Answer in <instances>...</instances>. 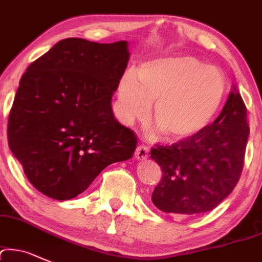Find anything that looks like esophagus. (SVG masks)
<instances>
[{
	"instance_id": "esophagus-1",
	"label": "esophagus",
	"mask_w": 262,
	"mask_h": 262,
	"mask_svg": "<svg viewBox=\"0 0 262 262\" xmlns=\"http://www.w3.org/2000/svg\"><path fill=\"white\" fill-rule=\"evenodd\" d=\"M148 156V148L146 147V146H139V147L136 148V151H135V157H136L137 160H145L146 157Z\"/></svg>"
}]
</instances>
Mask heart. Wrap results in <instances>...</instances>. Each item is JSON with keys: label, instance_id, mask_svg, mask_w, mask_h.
I'll list each match as a JSON object with an SVG mask.
<instances>
[{"label": "heart", "instance_id": "1", "mask_svg": "<svg viewBox=\"0 0 262 262\" xmlns=\"http://www.w3.org/2000/svg\"><path fill=\"white\" fill-rule=\"evenodd\" d=\"M226 97V80L219 69L192 56H165L146 61L137 74L121 76L116 89V116L131 126L145 120L154 103L157 132L168 140L187 141L212 123Z\"/></svg>", "mask_w": 262, "mask_h": 262}]
</instances>
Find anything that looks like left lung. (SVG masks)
<instances>
[{
	"mask_svg": "<svg viewBox=\"0 0 262 262\" xmlns=\"http://www.w3.org/2000/svg\"><path fill=\"white\" fill-rule=\"evenodd\" d=\"M249 134L243 98L231 91L220 116L199 136L152 148L151 159L162 170L151 198L155 206L180 216L215 209L240 179Z\"/></svg>",
	"mask_w": 262,
	"mask_h": 262,
	"instance_id": "left-lung-1",
	"label": "left lung"
}]
</instances>
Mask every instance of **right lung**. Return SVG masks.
<instances>
[{
    "mask_svg": "<svg viewBox=\"0 0 262 262\" xmlns=\"http://www.w3.org/2000/svg\"><path fill=\"white\" fill-rule=\"evenodd\" d=\"M127 41L66 38L27 67L8 117V145L49 198L71 200L101 171L131 159L137 137L115 119L112 95L127 67Z\"/></svg>",
    "mask_w": 262,
    "mask_h": 262,
    "instance_id": "right-lung-1",
    "label": "right lung"
}]
</instances>
